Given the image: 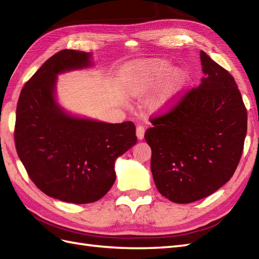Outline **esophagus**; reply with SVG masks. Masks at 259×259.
Returning a JSON list of instances; mask_svg holds the SVG:
<instances>
[{
    "label": "esophagus",
    "mask_w": 259,
    "mask_h": 259,
    "mask_svg": "<svg viewBox=\"0 0 259 259\" xmlns=\"http://www.w3.org/2000/svg\"><path fill=\"white\" fill-rule=\"evenodd\" d=\"M144 132H145V129L143 125H138L137 127V137L139 140H142V139L144 138Z\"/></svg>",
    "instance_id": "esophagus-1"
}]
</instances>
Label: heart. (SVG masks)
I'll return each mask as SVG.
<instances>
[{
    "label": "heart",
    "mask_w": 259,
    "mask_h": 259,
    "mask_svg": "<svg viewBox=\"0 0 259 259\" xmlns=\"http://www.w3.org/2000/svg\"><path fill=\"white\" fill-rule=\"evenodd\" d=\"M187 81L186 69H173V64L166 59L152 58L139 61L132 66L125 86L130 94L140 96L150 94L161 85L154 101V110L164 111L175 103Z\"/></svg>",
    "instance_id": "1"
}]
</instances>
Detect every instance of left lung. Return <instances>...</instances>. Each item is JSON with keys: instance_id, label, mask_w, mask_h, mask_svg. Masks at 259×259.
Segmentation results:
<instances>
[{"instance_id": "1", "label": "left lung", "mask_w": 259, "mask_h": 259, "mask_svg": "<svg viewBox=\"0 0 259 259\" xmlns=\"http://www.w3.org/2000/svg\"><path fill=\"white\" fill-rule=\"evenodd\" d=\"M204 76L167 114L151 119L145 141L160 194L190 203L233 176L247 131V112L233 76L200 51Z\"/></svg>"}]
</instances>
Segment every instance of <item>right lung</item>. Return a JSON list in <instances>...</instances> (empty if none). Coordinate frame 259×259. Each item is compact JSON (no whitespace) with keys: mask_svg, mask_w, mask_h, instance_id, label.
I'll list each match as a JSON object with an SVG mask.
<instances>
[{"mask_svg":"<svg viewBox=\"0 0 259 259\" xmlns=\"http://www.w3.org/2000/svg\"><path fill=\"white\" fill-rule=\"evenodd\" d=\"M93 64L90 52L61 50L24 85L17 103V154L36 186L64 202L104 197L116 180V160L137 143L134 122L76 116L58 103V75Z\"/></svg>","mask_w":259,"mask_h":259,"instance_id":"right-lung-1","label":"right lung"}]
</instances>
